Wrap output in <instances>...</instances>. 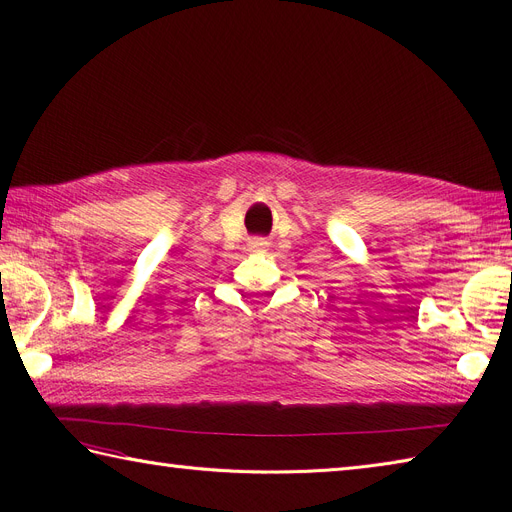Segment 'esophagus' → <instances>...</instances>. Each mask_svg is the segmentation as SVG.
Masks as SVG:
<instances>
[{
  "label": "esophagus",
  "mask_w": 512,
  "mask_h": 512,
  "mask_svg": "<svg viewBox=\"0 0 512 512\" xmlns=\"http://www.w3.org/2000/svg\"><path fill=\"white\" fill-rule=\"evenodd\" d=\"M252 250H254V252L265 250V243H258V241H256V243H252Z\"/></svg>",
  "instance_id": "obj_1"
}]
</instances>
